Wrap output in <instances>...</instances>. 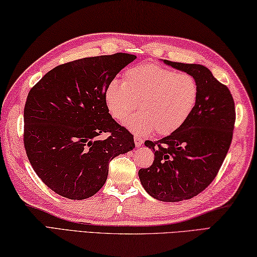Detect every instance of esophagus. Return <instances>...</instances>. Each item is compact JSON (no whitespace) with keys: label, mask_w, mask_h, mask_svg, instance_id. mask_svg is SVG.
<instances>
[{"label":"esophagus","mask_w":257,"mask_h":257,"mask_svg":"<svg viewBox=\"0 0 257 257\" xmlns=\"http://www.w3.org/2000/svg\"><path fill=\"white\" fill-rule=\"evenodd\" d=\"M144 144V139L139 137V136H135V145L136 147H141Z\"/></svg>","instance_id":"esophagus-1"}]
</instances>
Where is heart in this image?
Masks as SVG:
<instances>
[{
	"mask_svg": "<svg viewBox=\"0 0 257 257\" xmlns=\"http://www.w3.org/2000/svg\"><path fill=\"white\" fill-rule=\"evenodd\" d=\"M199 87L193 76L155 64H139L129 67L122 83H109L105 101L109 112L122 120L138 107L141 111L127 118L123 123L137 135L154 132L168 136L187 121L198 101Z\"/></svg>",
	"mask_w": 257,
	"mask_h": 257,
	"instance_id": "b5f03b06",
	"label": "heart"
}]
</instances>
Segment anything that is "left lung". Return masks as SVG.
I'll return each mask as SVG.
<instances>
[{"label":"left lung","mask_w":257,"mask_h":257,"mask_svg":"<svg viewBox=\"0 0 257 257\" xmlns=\"http://www.w3.org/2000/svg\"><path fill=\"white\" fill-rule=\"evenodd\" d=\"M163 62L193 76L198 101L178 130L158 141H146L155 151V161L138 174L152 198L179 202L198 195L215 179L232 143L235 105L230 89L203 65Z\"/></svg>","instance_id":"8db88e82"}]
</instances>
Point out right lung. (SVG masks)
<instances>
[{
    "mask_svg": "<svg viewBox=\"0 0 257 257\" xmlns=\"http://www.w3.org/2000/svg\"><path fill=\"white\" fill-rule=\"evenodd\" d=\"M137 56L125 53L58 65L33 86L24 107V148L35 173L70 200L96 194L109 162L135 148L105 101L109 83ZM107 132L105 141L97 137Z\"/></svg>",
    "mask_w": 257,
    "mask_h": 257,
    "instance_id": "add662e5",
    "label": "right lung"
}]
</instances>
